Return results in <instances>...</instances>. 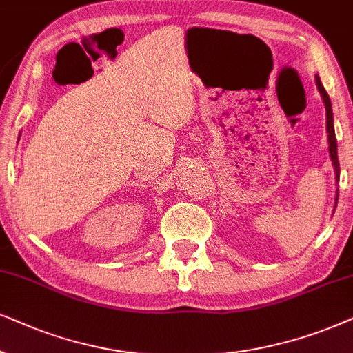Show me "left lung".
<instances>
[{
    "mask_svg": "<svg viewBox=\"0 0 353 353\" xmlns=\"http://www.w3.org/2000/svg\"><path fill=\"white\" fill-rule=\"evenodd\" d=\"M314 81H316V87L318 92L321 93L324 108H326V130H327V143H330V157L332 161V166H334V172H336V182H339V176H341V168H339V159H337V142H336V132H334V119H332V105L330 100V95L327 92L324 90L321 81H319L318 75H314ZM337 199H339V189H336V203L337 205Z\"/></svg>",
    "mask_w": 353,
    "mask_h": 353,
    "instance_id": "obj_1",
    "label": "left lung"
}]
</instances>
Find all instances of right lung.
Returning <instances> with one entry per match:
<instances>
[{"mask_svg":"<svg viewBox=\"0 0 353 353\" xmlns=\"http://www.w3.org/2000/svg\"><path fill=\"white\" fill-rule=\"evenodd\" d=\"M19 137H21V135H19Z\"/></svg>","mask_w":353,"mask_h":353,"instance_id":"1","label":"right lung"}]
</instances>
